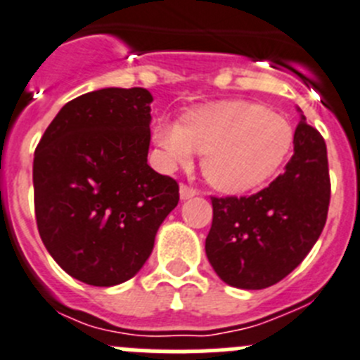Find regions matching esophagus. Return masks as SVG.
<instances>
[{
  "mask_svg": "<svg viewBox=\"0 0 360 360\" xmlns=\"http://www.w3.org/2000/svg\"><path fill=\"white\" fill-rule=\"evenodd\" d=\"M179 193H181V199H183V200H186V199H191V197H195L197 193H199V191H197L195 188L188 186V184H181V188H179Z\"/></svg>",
  "mask_w": 360,
  "mask_h": 360,
  "instance_id": "1",
  "label": "esophagus"
}]
</instances>
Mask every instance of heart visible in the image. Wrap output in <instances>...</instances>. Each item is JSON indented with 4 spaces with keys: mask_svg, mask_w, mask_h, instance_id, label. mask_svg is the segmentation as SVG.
Returning <instances> with one entry per match:
<instances>
[{
    "mask_svg": "<svg viewBox=\"0 0 360 360\" xmlns=\"http://www.w3.org/2000/svg\"><path fill=\"white\" fill-rule=\"evenodd\" d=\"M153 142L167 165H188L204 154L202 172L226 193L266 184L286 163L295 142L290 120L250 101H218L191 108L179 124L158 122Z\"/></svg>",
    "mask_w": 360,
    "mask_h": 360,
    "instance_id": "1",
    "label": "heart"
}]
</instances>
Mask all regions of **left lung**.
<instances>
[{"mask_svg": "<svg viewBox=\"0 0 360 360\" xmlns=\"http://www.w3.org/2000/svg\"><path fill=\"white\" fill-rule=\"evenodd\" d=\"M284 174L250 197H211L206 254L221 281L264 290L290 275L320 238L330 204L327 146L305 122L295 129Z\"/></svg>", "mask_w": 360, "mask_h": 360, "instance_id": "8db88e82", "label": "left lung"}]
</instances>
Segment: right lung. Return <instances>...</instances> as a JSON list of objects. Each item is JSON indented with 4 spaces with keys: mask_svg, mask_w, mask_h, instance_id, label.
<instances>
[{
    "mask_svg": "<svg viewBox=\"0 0 360 360\" xmlns=\"http://www.w3.org/2000/svg\"><path fill=\"white\" fill-rule=\"evenodd\" d=\"M149 90L101 89L69 101L33 160L39 234L70 277L108 288L149 259L179 184L147 165Z\"/></svg>",
    "mask_w": 360,
    "mask_h": 360,
    "instance_id": "right-lung-1",
    "label": "right lung"
}]
</instances>
